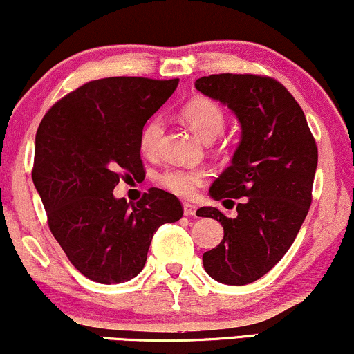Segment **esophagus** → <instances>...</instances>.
<instances>
[{
    "mask_svg": "<svg viewBox=\"0 0 354 354\" xmlns=\"http://www.w3.org/2000/svg\"><path fill=\"white\" fill-rule=\"evenodd\" d=\"M183 209H185V216H194L196 214V206L191 205V203H185Z\"/></svg>",
    "mask_w": 354,
    "mask_h": 354,
    "instance_id": "obj_1",
    "label": "esophagus"
}]
</instances>
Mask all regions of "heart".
I'll return each mask as SVG.
<instances>
[{
	"mask_svg": "<svg viewBox=\"0 0 354 354\" xmlns=\"http://www.w3.org/2000/svg\"><path fill=\"white\" fill-rule=\"evenodd\" d=\"M181 118L205 141H213L221 135L226 124L225 109L221 108V104L205 96L189 100L181 108ZM161 135H163V121L160 118H151L145 124L140 136V148L143 154L154 156L158 153ZM156 180L165 189L176 196L193 198L205 185L206 173L200 168H166L158 174Z\"/></svg>",
	"mask_w": 354,
	"mask_h": 354,
	"instance_id": "b5f03b06",
	"label": "heart"
}]
</instances>
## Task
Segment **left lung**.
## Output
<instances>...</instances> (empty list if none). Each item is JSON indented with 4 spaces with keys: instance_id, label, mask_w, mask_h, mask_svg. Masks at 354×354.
Segmentation results:
<instances>
[{
    "instance_id": "obj_1",
    "label": "left lung",
    "mask_w": 354,
    "mask_h": 354,
    "mask_svg": "<svg viewBox=\"0 0 354 354\" xmlns=\"http://www.w3.org/2000/svg\"><path fill=\"white\" fill-rule=\"evenodd\" d=\"M198 91L228 104L241 124L231 166L209 188L211 198L236 203L226 218L216 208L198 216L219 219L225 236L203 254V266L219 283H253L293 245L311 206L318 148L301 106L279 81L259 75H209Z\"/></svg>"
}]
</instances>
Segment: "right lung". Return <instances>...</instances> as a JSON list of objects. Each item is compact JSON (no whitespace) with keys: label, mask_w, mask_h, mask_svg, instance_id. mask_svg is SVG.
I'll list each match as a JSON object with an SVG mask.
<instances>
[{"label":"right lung","mask_w":354,"mask_h":354,"mask_svg":"<svg viewBox=\"0 0 354 354\" xmlns=\"http://www.w3.org/2000/svg\"><path fill=\"white\" fill-rule=\"evenodd\" d=\"M176 86L178 78L89 81L56 101L39 123L31 176L53 236L91 281L135 278L156 230L183 216L180 200L163 189L151 188L135 205L113 196L123 173H143V126Z\"/></svg>","instance_id":"1"}]
</instances>
